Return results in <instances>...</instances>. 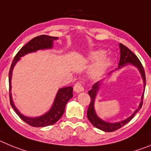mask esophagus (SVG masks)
I'll list each match as a JSON object with an SVG mask.
<instances>
[{"label":"esophagus","instance_id":"esophagus-1","mask_svg":"<svg viewBox=\"0 0 151 151\" xmlns=\"http://www.w3.org/2000/svg\"><path fill=\"white\" fill-rule=\"evenodd\" d=\"M74 92H77V93H79V92H83V91L84 90V88H83V86L82 84H81V83L77 82V83H76L75 84H74Z\"/></svg>","mask_w":151,"mask_h":151}]
</instances>
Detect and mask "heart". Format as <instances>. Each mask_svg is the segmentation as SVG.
Segmentation results:
<instances>
[{
	"label": "heart",
	"instance_id": "b5f03b06",
	"mask_svg": "<svg viewBox=\"0 0 151 151\" xmlns=\"http://www.w3.org/2000/svg\"><path fill=\"white\" fill-rule=\"evenodd\" d=\"M104 52L103 50H96L91 52L89 55V59L92 61H96L92 66V71L94 74H101L108 68L110 60L108 58L104 56Z\"/></svg>",
	"mask_w": 151,
	"mask_h": 151
}]
</instances>
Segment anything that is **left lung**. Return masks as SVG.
Masks as SVG:
<instances>
[{
	"instance_id": "obj_1",
	"label": "left lung",
	"mask_w": 151,
	"mask_h": 151,
	"mask_svg": "<svg viewBox=\"0 0 151 151\" xmlns=\"http://www.w3.org/2000/svg\"><path fill=\"white\" fill-rule=\"evenodd\" d=\"M119 50H120V58H119V65H118L117 68L115 69L116 70H119V69L122 68L124 66L127 65H132L135 66L139 70L140 74L142 75V79H143L144 82V91L143 94L142 96V101L140 102L139 106L138 108L134 111L132 114L130 116H129L128 118H126L124 120H122L120 122H116V123H109V122L104 121L103 119H101V118L99 117L98 115L96 114V110H95V99H96V95H97L98 92L99 90V88H100V86L102 83V81H98L97 83L94 84V85L92 86V89L89 91V95L91 98V101L90 104H89V108L87 110V117L89 119V120L90 121V123H92L93 126L96 127V128L99 129H101L104 132H114L116 131V130L119 129V128H121L122 126H123L124 125H126V123H129V122L134 117L135 114L139 111L141 108H142V104H143V97H144V93H145V86H146V77H145V70H144V68L142 66V63L140 62V60L138 59V57L132 52L131 50L129 48L124 46L122 43H119ZM113 72V70L111 72H110L108 74V75L111 74V73Z\"/></svg>"
}]
</instances>
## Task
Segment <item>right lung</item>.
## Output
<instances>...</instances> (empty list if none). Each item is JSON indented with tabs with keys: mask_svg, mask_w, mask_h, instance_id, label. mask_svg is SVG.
<instances>
[{
	"mask_svg": "<svg viewBox=\"0 0 151 151\" xmlns=\"http://www.w3.org/2000/svg\"><path fill=\"white\" fill-rule=\"evenodd\" d=\"M58 37H50L48 35H40L37 36L32 40H30L27 44L21 48V50L17 52L15 56L11 67L9 71V101L10 104L14 109L15 112L18 114V116L22 119L23 121L28 123L30 126L34 127H44L52 125L56 123L63 115L65 112L66 104L68 101L73 97V87L67 86V87L61 88L59 89L55 96V100L53 101L52 107L50 111L45 113L44 114L41 115L37 117H28L22 114L15 106L14 102L13 101L11 93V78L12 73H13V68L15 65L17 63L20 58L24 56L25 55L31 52H35L40 50H48L52 49L53 46V40H57Z\"/></svg>",
	"mask_w": 151,
	"mask_h": 151,
	"instance_id": "right-lung-1",
	"label": "right lung"
}]
</instances>
